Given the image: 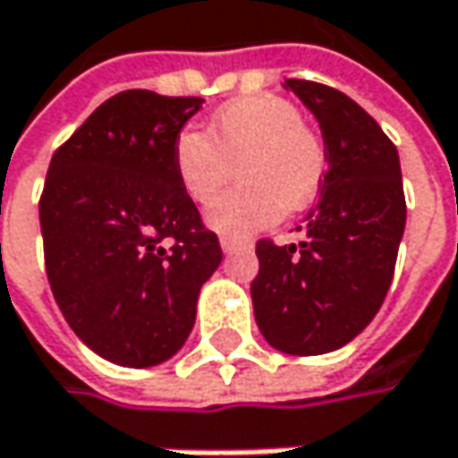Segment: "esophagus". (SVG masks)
<instances>
[{"mask_svg":"<svg viewBox=\"0 0 458 458\" xmlns=\"http://www.w3.org/2000/svg\"><path fill=\"white\" fill-rule=\"evenodd\" d=\"M220 246H223V251H235V249L246 246V241H241V238H230V235H223V238H220Z\"/></svg>","mask_w":458,"mask_h":458,"instance_id":"esophagus-1","label":"esophagus"}]
</instances>
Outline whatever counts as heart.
<instances>
[{"mask_svg":"<svg viewBox=\"0 0 458 458\" xmlns=\"http://www.w3.org/2000/svg\"><path fill=\"white\" fill-rule=\"evenodd\" d=\"M175 175L194 202H209L238 171L241 183L207 207L209 228L249 235L306 209L327 174L321 134L277 95H249L223 106L207 134L183 129L174 142Z\"/></svg>","mask_w":458,"mask_h":458,"instance_id":"b5f03b06","label":"heart"}]
</instances>
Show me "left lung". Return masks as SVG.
Wrapping results in <instances>:
<instances>
[{"mask_svg": "<svg viewBox=\"0 0 458 458\" xmlns=\"http://www.w3.org/2000/svg\"><path fill=\"white\" fill-rule=\"evenodd\" d=\"M318 119L329 168L303 241L256 243L254 316L287 355H324L378 313L407 220L399 152L370 114L329 85L284 80ZM301 230V228H298Z\"/></svg>", "mask_w": 458, "mask_h": 458, "instance_id": "obj_1", "label": "left lung"}]
</instances>
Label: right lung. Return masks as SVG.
<instances>
[{"label":"right lung","mask_w":458,"mask_h":458,"mask_svg":"<svg viewBox=\"0 0 458 458\" xmlns=\"http://www.w3.org/2000/svg\"><path fill=\"white\" fill-rule=\"evenodd\" d=\"M202 103L123 90L51 157L38 202L48 284L74 335L111 363L175 355L223 261L174 165L175 137Z\"/></svg>","instance_id":"obj_1"}]
</instances>
